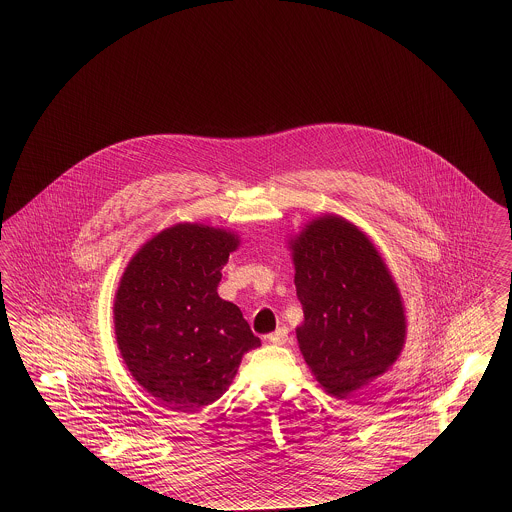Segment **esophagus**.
<instances>
[{
    "label": "esophagus",
    "mask_w": 512,
    "mask_h": 512,
    "mask_svg": "<svg viewBox=\"0 0 512 512\" xmlns=\"http://www.w3.org/2000/svg\"><path fill=\"white\" fill-rule=\"evenodd\" d=\"M267 341L272 345H284L288 341V328H278L276 332L268 334Z\"/></svg>",
    "instance_id": "obj_1"
}]
</instances>
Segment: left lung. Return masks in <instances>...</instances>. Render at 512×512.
Masks as SVG:
<instances>
[{"mask_svg": "<svg viewBox=\"0 0 512 512\" xmlns=\"http://www.w3.org/2000/svg\"><path fill=\"white\" fill-rule=\"evenodd\" d=\"M288 247L303 305L295 328L301 355L320 388L345 399L399 359L403 297L376 245L340 215L309 220Z\"/></svg>", "mask_w": 512, "mask_h": 512, "instance_id": "8db88e82", "label": "left lung"}]
</instances>
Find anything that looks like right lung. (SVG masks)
Here are the masks:
<instances>
[{
  "instance_id": "1",
  "label": "right lung",
  "mask_w": 512,
  "mask_h": 512,
  "mask_svg": "<svg viewBox=\"0 0 512 512\" xmlns=\"http://www.w3.org/2000/svg\"><path fill=\"white\" fill-rule=\"evenodd\" d=\"M238 245V232L178 222L147 240L122 272L113 303L122 361L169 411L195 413L217 401L245 353L261 345L217 292Z\"/></svg>"
}]
</instances>
